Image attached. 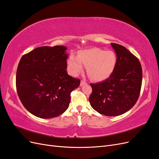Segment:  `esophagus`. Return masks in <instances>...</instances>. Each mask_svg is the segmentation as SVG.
<instances>
[{
	"instance_id": "obj_1",
	"label": "esophagus",
	"mask_w": 159,
	"mask_h": 159,
	"mask_svg": "<svg viewBox=\"0 0 159 159\" xmlns=\"http://www.w3.org/2000/svg\"><path fill=\"white\" fill-rule=\"evenodd\" d=\"M85 84H86V82L85 81H84V80H81V82H80V85L81 86H82V85H85Z\"/></svg>"
}]
</instances>
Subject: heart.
I'll return each mask as SVG.
<instances>
[{"mask_svg":"<svg viewBox=\"0 0 159 159\" xmlns=\"http://www.w3.org/2000/svg\"><path fill=\"white\" fill-rule=\"evenodd\" d=\"M87 66L90 78L97 81L108 79L111 75L117 64V56L111 50L105 51L93 48L79 51L78 56L71 55L67 61V68L70 74L78 75Z\"/></svg>","mask_w":159,"mask_h":159,"instance_id":"obj_1","label":"heart"}]
</instances>
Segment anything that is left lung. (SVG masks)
Instances as JSON below:
<instances>
[{
    "mask_svg": "<svg viewBox=\"0 0 159 159\" xmlns=\"http://www.w3.org/2000/svg\"><path fill=\"white\" fill-rule=\"evenodd\" d=\"M117 55V64L108 79L90 85L89 102L100 114L118 116L136 103L142 84V68L137 57L125 47L111 43Z\"/></svg>",
    "mask_w": 159,
    "mask_h": 159,
    "instance_id": "left-lung-1",
    "label": "left lung"
}]
</instances>
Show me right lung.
Here are the masks:
<instances>
[{
  "label": "right lung",
  "instance_id": "right-lung-1",
  "mask_svg": "<svg viewBox=\"0 0 159 159\" xmlns=\"http://www.w3.org/2000/svg\"><path fill=\"white\" fill-rule=\"evenodd\" d=\"M64 46L38 47L24 55L16 71V90L28 111L42 119L59 116L68 108L70 93L80 80L68 74Z\"/></svg>",
  "mask_w": 159,
  "mask_h": 159
}]
</instances>
